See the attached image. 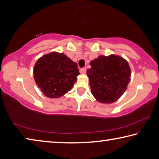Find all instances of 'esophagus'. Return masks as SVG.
<instances>
[{"label":"esophagus","mask_w":159,"mask_h":159,"mask_svg":"<svg viewBox=\"0 0 159 159\" xmlns=\"http://www.w3.org/2000/svg\"><path fill=\"white\" fill-rule=\"evenodd\" d=\"M80 72L83 74H85L86 73V68H85V67L84 68H81L80 69Z\"/></svg>","instance_id":"esophagus-1"}]
</instances>
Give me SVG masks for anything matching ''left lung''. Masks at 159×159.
I'll return each instance as SVG.
<instances>
[{"label":"left lung","mask_w":159,"mask_h":159,"mask_svg":"<svg viewBox=\"0 0 159 159\" xmlns=\"http://www.w3.org/2000/svg\"><path fill=\"white\" fill-rule=\"evenodd\" d=\"M87 70L91 93L102 103H112L125 92L130 81V68L127 61L116 55L99 56L90 61Z\"/></svg>","instance_id":"8db88e82"}]
</instances>
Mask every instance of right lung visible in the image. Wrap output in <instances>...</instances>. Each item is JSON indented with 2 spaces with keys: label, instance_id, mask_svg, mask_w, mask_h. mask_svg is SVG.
I'll use <instances>...</instances> for the list:
<instances>
[{
  "label": "right lung",
  "instance_id": "obj_1",
  "mask_svg": "<svg viewBox=\"0 0 159 159\" xmlns=\"http://www.w3.org/2000/svg\"><path fill=\"white\" fill-rule=\"evenodd\" d=\"M34 79L44 95L57 98L71 89L79 75L77 64L63 53L51 52L36 61Z\"/></svg>",
  "mask_w": 159,
  "mask_h": 159
}]
</instances>
